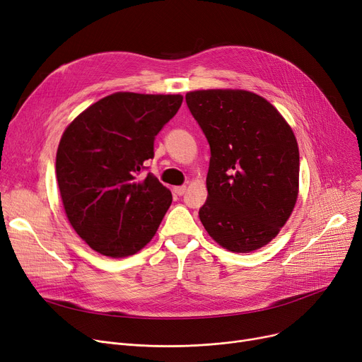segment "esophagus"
I'll use <instances>...</instances> for the list:
<instances>
[{
  "label": "esophagus",
  "mask_w": 362,
  "mask_h": 362,
  "mask_svg": "<svg viewBox=\"0 0 362 362\" xmlns=\"http://www.w3.org/2000/svg\"><path fill=\"white\" fill-rule=\"evenodd\" d=\"M173 191H175L176 195L182 197V195H185V192H186V186H176V187H173Z\"/></svg>",
  "instance_id": "34e87169"
}]
</instances>
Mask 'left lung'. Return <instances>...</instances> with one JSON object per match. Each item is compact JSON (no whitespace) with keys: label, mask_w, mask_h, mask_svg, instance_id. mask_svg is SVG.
I'll list each match as a JSON object with an SVG mask.
<instances>
[{"label":"left lung","mask_w":362,"mask_h":362,"mask_svg":"<svg viewBox=\"0 0 362 362\" xmlns=\"http://www.w3.org/2000/svg\"><path fill=\"white\" fill-rule=\"evenodd\" d=\"M186 104L210 144L208 197L199 218L218 245L251 252L267 245L293 211L299 151L291 126L248 90L186 93Z\"/></svg>","instance_id":"1"}]
</instances>
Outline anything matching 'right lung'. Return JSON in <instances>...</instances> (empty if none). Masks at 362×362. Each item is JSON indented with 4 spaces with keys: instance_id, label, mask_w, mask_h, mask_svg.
I'll list each match as a JSON object with an SVG mask.
<instances>
[{
    "instance_id": "obj_1",
    "label": "right lung",
    "mask_w": 362,
    "mask_h": 362,
    "mask_svg": "<svg viewBox=\"0 0 362 362\" xmlns=\"http://www.w3.org/2000/svg\"><path fill=\"white\" fill-rule=\"evenodd\" d=\"M182 95L117 92L92 104L64 130L55 173L67 218L103 255H133L156 235L171 192L148 173L154 141Z\"/></svg>"
}]
</instances>
